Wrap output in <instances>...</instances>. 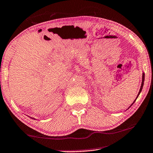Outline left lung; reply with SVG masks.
Here are the masks:
<instances>
[{
    "mask_svg": "<svg viewBox=\"0 0 153 153\" xmlns=\"http://www.w3.org/2000/svg\"><path fill=\"white\" fill-rule=\"evenodd\" d=\"M144 80H145V74L143 73V79H142V84H141V87H140V91H139V92H138V96H137V97H136V99L137 98H138V95L139 94H140V92H141V90H142V89H143V83H144ZM136 100H135L134 102H136Z\"/></svg>",
    "mask_w": 153,
    "mask_h": 153,
    "instance_id": "8db88e82",
    "label": "left lung"
}]
</instances>
